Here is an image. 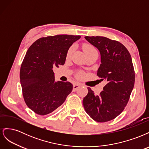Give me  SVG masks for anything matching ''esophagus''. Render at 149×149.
Segmentation results:
<instances>
[{
	"label": "esophagus",
	"instance_id": "1",
	"mask_svg": "<svg viewBox=\"0 0 149 149\" xmlns=\"http://www.w3.org/2000/svg\"><path fill=\"white\" fill-rule=\"evenodd\" d=\"M81 86V84H79V83H74V84H73V89H74V90H76V89H78L79 87Z\"/></svg>",
	"mask_w": 149,
	"mask_h": 149
}]
</instances>
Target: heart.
<instances>
[{
  "label": "heart",
  "instance_id": "1",
  "mask_svg": "<svg viewBox=\"0 0 149 149\" xmlns=\"http://www.w3.org/2000/svg\"><path fill=\"white\" fill-rule=\"evenodd\" d=\"M83 50H84V53L86 54L87 56H89L94 53H97L96 48L94 46L91 45L84 44L83 47ZM72 52H73V47H71L70 48H69L68 49V51L66 52V58H69L71 56V54H72ZM83 76V73H79L78 74V78H82Z\"/></svg>",
  "mask_w": 149,
  "mask_h": 149
}]
</instances>
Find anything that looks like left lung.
Instances as JSON below:
<instances>
[{
    "label": "left lung",
    "mask_w": 149,
    "mask_h": 149,
    "mask_svg": "<svg viewBox=\"0 0 149 149\" xmlns=\"http://www.w3.org/2000/svg\"><path fill=\"white\" fill-rule=\"evenodd\" d=\"M101 53V64L97 75L107 84L99 96L90 88L83 99L86 113L98 123L115 119L124 109L129 100L135 83L132 58L121 43L104 37H85Z\"/></svg>",
    "instance_id": "8db88e82"
}]
</instances>
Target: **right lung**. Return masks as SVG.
<instances>
[{"label": "right lung", "instance_id": "right-lung-1", "mask_svg": "<svg viewBox=\"0 0 149 149\" xmlns=\"http://www.w3.org/2000/svg\"><path fill=\"white\" fill-rule=\"evenodd\" d=\"M79 35H58L38 39L29 47L20 71L24 101L38 115L51 113L63 103L73 86L55 81L53 67L63 65L68 49Z\"/></svg>", "mask_w": 149, "mask_h": 149}]
</instances>
